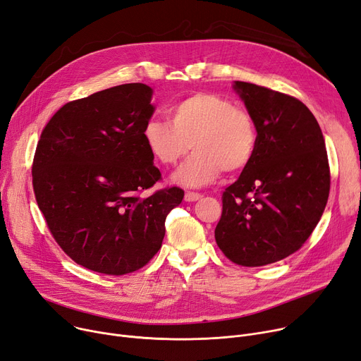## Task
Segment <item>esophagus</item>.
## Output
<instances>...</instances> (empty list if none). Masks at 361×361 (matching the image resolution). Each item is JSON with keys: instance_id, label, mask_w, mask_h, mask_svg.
<instances>
[{"instance_id": "1", "label": "esophagus", "mask_w": 361, "mask_h": 361, "mask_svg": "<svg viewBox=\"0 0 361 361\" xmlns=\"http://www.w3.org/2000/svg\"><path fill=\"white\" fill-rule=\"evenodd\" d=\"M203 196L200 195V193H193V192H188V193H185V196H184V200L185 202H197V200H200Z\"/></svg>"}]
</instances>
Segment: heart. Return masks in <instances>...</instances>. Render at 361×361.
<instances>
[{"label": "heart", "instance_id": "1", "mask_svg": "<svg viewBox=\"0 0 361 361\" xmlns=\"http://www.w3.org/2000/svg\"><path fill=\"white\" fill-rule=\"evenodd\" d=\"M169 121L152 118L142 131L143 140L162 165H176L192 149L196 154L174 176L187 187L215 181L222 171L238 174L255 155L257 131L247 111L219 94L197 92L168 111Z\"/></svg>", "mask_w": 361, "mask_h": 361}]
</instances>
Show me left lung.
Masks as SVG:
<instances>
[{
	"instance_id": "obj_1",
	"label": "left lung",
	"mask_w": 361,
	"mask_h": 361,
	"mask_svg": "<svg viewBox=\"0 0 361 361\" xmlns=\"http://www.w3.org/2000/svg\"><path fill=\"white\" fill-rule=\"evenodd\" d=\"M233 87L255 121L257 143L222 195L215 240L231 262L264 267L297 252L325 211V139L310 109L290 94L245 82Z\"/></svg>"
}]
</instances>
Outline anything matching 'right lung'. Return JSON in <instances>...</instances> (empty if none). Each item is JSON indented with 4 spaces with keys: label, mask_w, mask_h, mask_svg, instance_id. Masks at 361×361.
Listing matches in <instances>:
<instances>
[{
    "label": "right lung",
    "mask_w": 361,
    "mask_h": 361,
    "mask_svg": "<svg viewBox=\"0 0 361 361\" xmlns=\"http://www.w3.org/2000/svg\"><path fill=\"white\" fill-rule=\"evenodd\" d=\"M143 83L114 86L66 104L37 142L33 190L47 225L67 256L105 274L135 272L162 245L166 215L184 192L164 188L142 131L155 108Z\"/></svg>",
    "instance_id": "obj_1"
}]
</instances>
